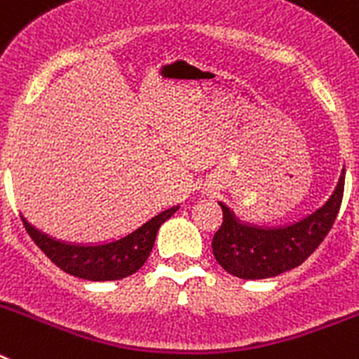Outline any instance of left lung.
<instances>
[{
  "instance_id": "8db88e82",
  "label": "left lung",
  "mask_w": 359,
  "mask_h": 359,
  "mask_svg": "<svg viewBox=\"0 0 359 359\" xmlns=\"http://www.w3.org/2000/svg\"><path fill=\"white\" fill-rule=\"evenodd\" d=\"M344 185L345 169L323 207L298 223L278 228L243 223L224 203H219L223 224L212 239L215 261L230 275L246 280L277 277L297 268L318 248L334 224L344 199Z\"/></svg>"
}]
</instances>
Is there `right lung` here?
Listing matches in <instances>:
<instances>
[{"label":"right lung","mask_w":359,"mask_h":359,"mask_svg":"<svg viewBox=\"0 0 359 359\" xmlns=\"http://www.w3.org/2000/svg\"><path fill=\"white\" fill-rule=\"evenodd\" d=\"M177 208L180 207L167 208L161 214L154 215L122 239L95 246L62 243L32 226L23 215L21 219L32 241L62 271L84 280H120L144 266L154 246L158 230Z\"/></svg>","instance_id":"right-lung-1"}]
</instances>
